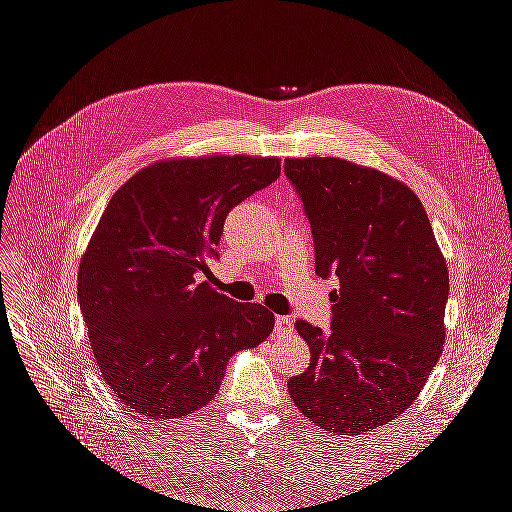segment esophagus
I'll return each instance as SVG.
<instances>
[{"label":"esophagus","mask_w":512,"mask_h":512,"mask_svg":"<svg viewBox=\"0 0 512 512\" xmlns=\"http://www.w3.org/2000/svg\"><path fill=\"white\" fill-rule=\"evenodd\" d=\"M292 320L288 318V316H277L275 318V333L277 335H288V333H292Z\"/></svg>","instance_id":"1"}]
</instances>
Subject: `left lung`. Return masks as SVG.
Returning a JSON list of instances; mask_svg holds the SVG:
<instances>
[{
  "label": "left lung",
  "mask_w": 512,
  "mask_h": 512,
  "mask_svg": "<svg viewBox=\"0 0 512 512\" xmlns=\"http://www.w3.org/2000/svg\"><path fill=\"white\" fill-rule=\"evenodd\" d=\"M312 224L316 273L335 275L331 331L303 320L309 367L288 380L303 416L337 436L395 421L444 348L448 267L406 183L342 158H288Z\"/></svg>",
  "instance_id": "obj_1"
}]
</instances>
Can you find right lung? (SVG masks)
<instances>
[{"label":"right lung","instance_id":"1","mask_svg":"<svg viewBox=\"0 0 512 512\" xmlns=\"http://www.w3.org/2000/svg\"><path fill=\"white\" fill-rule=\"evenodd\" d=\"M282 173L275 156L158 160L108 200L79 265V303L108 389L149 418H185L218 395L228 359L275 316L237 303L207 273L228 211Z\"/></svg>","mask_w":512,"mask_h":512}]
</instances>
